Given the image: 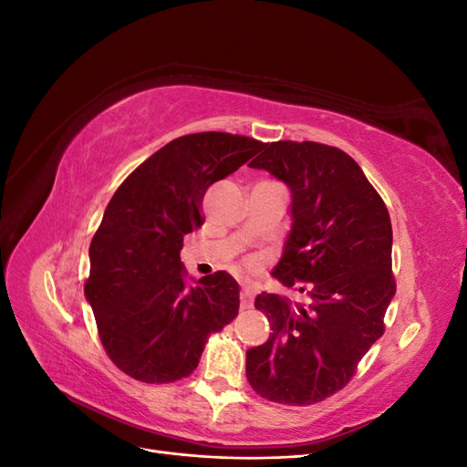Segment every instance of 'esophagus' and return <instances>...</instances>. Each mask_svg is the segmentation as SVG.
<instances>
[{"instance_id":"obj_1","label":"esophagus","mask_w":467,"mask_h":467,"mask_svg":"<svg viewBox=\"0 0 467 467\" xmlns=\"http://www.w3.org/2000/svg\"><path fill=\"white\" fill-rule=\"evenodd\" d=\"M257 288L253 285H244L242 286V296H239V300H242V309H247L253 306V298H255Z\"/></svg>"}]
</instances>
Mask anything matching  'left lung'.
Instances as JSON below:
<instances>
[{
	"instance_id": "1",
	"label": "left lung",
	"mask_w": 467,
	"mask_h": 467,
	"mask_svg": "<svg viewBox=\"0 0 467 467\" xmlns=\"http://www.w3.org/2000/svg\"><path fill=\"white\" fill-rule=\"evenodd\" d=\"M249 163L290 189L292 228L273 276L307 300L259 294L268 341L247 350L245 374L261 398L312 405L343 389L384 335L395 296L391 222L360 165L317 142H273ZM304 292V288H300Z\"/></svg>"
}]
</instances>
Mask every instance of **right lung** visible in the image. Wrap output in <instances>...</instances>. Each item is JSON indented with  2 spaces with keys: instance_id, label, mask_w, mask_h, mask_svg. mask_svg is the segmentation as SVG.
<instances>
[{
  "instance_id": "obj_1",
  "label": "right lung",
  "mask_w": 467,
  "mask_h": 467,
  "mask_svg": "<svg viewBox=\"0 0 467 467\" xmlns=\"http://www.w3.org/2000/svg\"><path fill=\"white\" fill-rule=\"evenodd\" d=\"M263 142L228 132L181 136L112 194L91 239L86 298L110 360L134 379L169 384L199 366L210 333L239 309V285L218 271L189 280L182 237L201 228L212 182L232 175Z\"/></svg>"
}]
</instances>
